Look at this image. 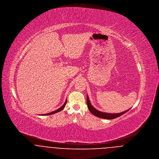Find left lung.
Masks as SVG:
<instances>
[{
  "instance_id": "1",
  "label": "left lung",
  "mask_w": 159,
  "mask_h": 159,
  "mask_svg": "<svg viewBox=\"0 0 159 159\" xmlns=\"http://www.w3.org/2000/svg\"><path fill=\"white\" fill-rule=\"evenodd\" d=\"M87 105H88V108H89L91 113L93 114L94 116L102 118V119H114L115 118H117V117L120 116L121 115H123V114L126 113L127 111H128L130 109V108H129L128 110H126L125 111H123L122 113H104V112H101V111H99L98 110H97V109H95L93 106L91 105L89 99L88 98V95H87Z\"/></svg>"
}]
</instances>
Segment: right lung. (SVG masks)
<instances>
[{
  "label": "right lung",
  "instance_id": "add662e5",
  "mask_svg": "<svg viewBox=\"0 0 159 159\" xmlns=\"http://www.w3.org/2000/svg\"><path fill=\"white\" fill-rule=\"evenodd\" d=\"M66 103H67V99H66V101L65 103L63 104V106H62V107H61L60 108H58V110H55V111H52V112H51V113H49L45 114H42V116L51 115V114H53L56 113H58V112L60 111H61V110H63V108H64V107H65L66 105Z\"/></svg>",
  "mask_w": 159,
  "mask_h": 159
}]
</instances>
